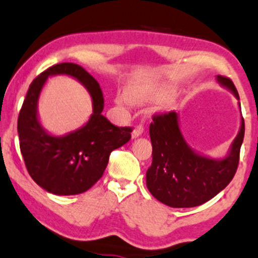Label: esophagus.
<instances>
[{
    "label": "esophagus",
    "instance_id": "esophagus-1",
    "mask_svg": "<svg viewBox=\"0 0 258 258\" xmlns=\"http://www.w3.org/2000/svg\"><path fill=\"white\" fill-rule=\"evenodd\" d=\"M142 133H144V126L142 125L136 126V128L132 132V139H138L139 136L142 135Z\"/></svg>",
    "mask_w": 258,
    "mask_h": 258
}]
</instances>
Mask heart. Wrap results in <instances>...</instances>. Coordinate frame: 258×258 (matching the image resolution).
<instances>
[{"label":"heart","mask_w":258,"mask_h":258,"mask_svg":"<svg viewBox=\"0 0 258 258\" xmlns=\"http://www.w3.org/2000/svg\"><path fill=\"white\" fill-rule=\"evenodd\" d=\"M168 90L166 88H141L132 87L128 88L124 95H118L116 98V105L123 112H126L129 104L145 105L152 101H158L167 97Z\"/></svg>","instance_id":"1"}]
</instances>
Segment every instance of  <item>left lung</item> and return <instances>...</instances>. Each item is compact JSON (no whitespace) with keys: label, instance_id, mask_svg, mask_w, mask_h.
I'll list each match as a JSON object with an SVG mask.
<instances>
[{"label":"left lung","instance_id":"8db88e82","mask_svg":"<svg viewBox=\"0 0 258 258\" xmlns=\"http://www.w3.org/2000/svg\"><path fill=\"white\" fill-rule=\"evenodd\" d=\"M217 81L239 100L230 79L217 75ZM238 105L240 110L239 101ZM244 132V119L240 116L239 132L226 155L212 158L190 147L180 130L178 113L172 111L154 116L153 123L149 125L153 160L146 173L149 192L158 201L172 208H190L209 201L234 177Z\"/></svg>","mask_w":258,"mask_h":258}]
</instances>
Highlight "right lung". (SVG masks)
Listing matches in <instances>:
<instances>
[{
  "mask_svg": "<svg viewBox=\"0 0 258 258\" xmlns=\"http://www.w3.org/2000/svg\"><path fill=\"white\" fill-rule=\"evenodd\" d=\"M56 75L75 78L92 99V114L84 126L64 136H53L42 126L37 101L47 79ZM103 92L98 81L75 63L50 67L28 88L18 118L20 151L28 173L40 187L53 195L87 191L103 176L110 153L129 141L130 128L114 126L104 117Z\"/></svg>",
  "mask_w": 258,
  "mask_h": 258,
  "instance_id": "add662e5",
  "label": "right lung"
}]
</instances>
